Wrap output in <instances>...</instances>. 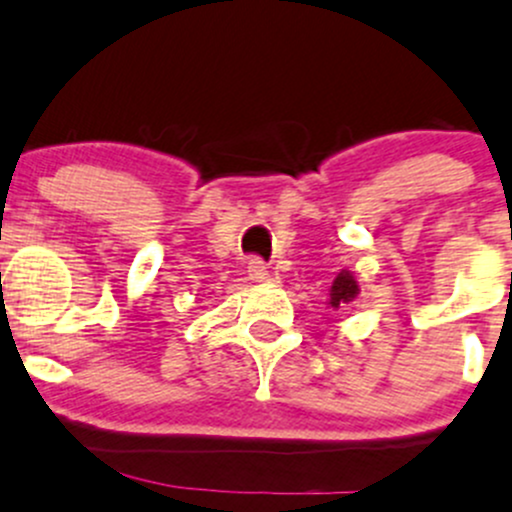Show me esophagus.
<instances>
[{
    "label": "esophagus",
    "instance_id": "obj_1",
    "mask_svg": "<svg viewBox=\"0 0 512 512\" xmlns=\"http://www.w3.org/2000/svg\"><path fill=\"white\" fill-rule=\"evenodd\" d=\"M247 272H250V279H255V282H265V279L270 277V270H267L265 260H260V257H252V260L247 262Z\"/></svg>",
    "mask_w": 512,
    "mask_h": 512
}]
</instances>
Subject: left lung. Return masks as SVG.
<instances>
[{
  "label": "left lung",
  "instance_id": "left-lung-1",
  "mask_svg": "<svg viewBox=\"0 0 512 512\" xmlns=\"http://www.w3.org/2000/svg\"><path fill=\"white\" fill-rule=\"evenodd\" d=\"M355 297H358V282H355L351 272H341L336 279H333L331 299H328V304L338 311L346 304H351Z\"/></svg>",
  "mask_w": 512,
  "mask_h": 512
}]
</instances>
